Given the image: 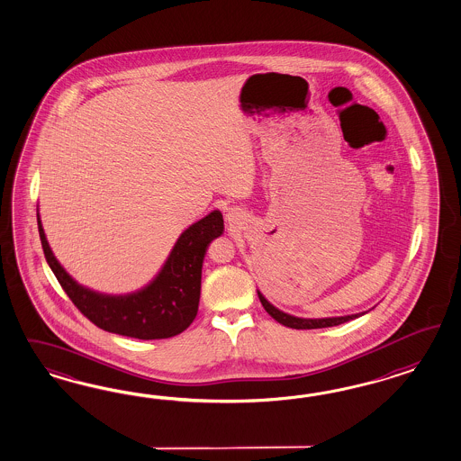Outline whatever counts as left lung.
Instances as JSON below:
<instances>
[{"instance_id":"left-lung-1","label":"left lung","mask_w":461,"mask_h":461,"mask_svg":"<svg viewBox=\"0 0 461 461\" xmlns=\"http://www.w3.org/2000/svg\"><path fill=\"white\" fill-rule=\"evenodd\" d=\"M258 299L262 302L263 309L268 312L278 324L285 325V327H290V329H324V327H334V325L344 324V322H348V321H352V319H357V317L364 315V312H362V313L344 315V317L300 319V317H295V315H290V313H285V312L278 311L268 300L263 297L260 292H258Z\"/></svg>"}]
</instances>
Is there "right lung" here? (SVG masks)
Listing matches in <instances>:
<instances>
[{
  "instance_id": "add662e5",
  "label": "right lung",
  "mask_w": 461,
  "mask_h": 461,
  "mask_svg": "<svg viewBox=\"0 0 461 461\" xmlns=\"http://www.w3.org/2000/svg\"><path fill=\"white\" fill-rule=\"evenodd\" d=\"M41 249L65 294L92 324L142 340L167 339L186 330L198 313L201 268L208 245L223 235V214L210 212L177 238L161 272L149 285L127 295H105L78 285L51 253L37 212Z\"/></svg>"
}]
</instances>
